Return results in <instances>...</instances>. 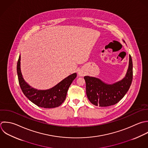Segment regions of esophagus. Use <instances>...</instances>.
Returning <instances> with one entry per match:
<instances>
[{"label": "esophagus", "mask_w": 148, "mask_h": 148, "mask_svg": "<svg viewBox=\"0 0 148 148\" xmlns=\"http://www.w3.org/2000/svg\"><path fill=\"white\" fill-rule=\"evenodd\" d=\"M78 74H79V75L80 76H82V75H83V73H82V72H79V73H78Z\"/></svg>", "instance_id": "obj_1"}]
</instances>
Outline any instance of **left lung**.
<instances>
[{"label": "left lung", "mask_w": 148, "mask_h": 148, "mask_svg": "<svg viewBox=\"0 0 148 148\" xmlns=\"http://www.w3.org/2000/svg\"><path fill=\"white\" fill-rule=\"evenodd\" d=\"M86 92L90 102L96 106L108 107L118 103L129 90L133 80V62L129 55V65L125 77L115 84H107L99 78L85 76Z\"/></svg>", "instance_id": "8db88e82"}]
</instances>
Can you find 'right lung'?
Returning a JSON list of instances; mask_svg holds the SVG:
<instances>
[{
  "label": "right lung",
  "mask_w": 148,
  "mask_h": 148,
  "mask_svg": "<svg viewBox=\"0 0 148 148\" xmlns=\"http://www.w3.org/2000/svg\"><path fill=\"white\" fill-rule=\"evenodd\" d=\"M20 60L21 56L19 55L16 71L19 86L25 96L40 107L52 108L60 106L65 100L69 88L76 78L77 73L70 75L49 89L37 90L29 86L23 79L21 71Z\"/></svg>",
  "instance_id": "1"
}]
</instances>
